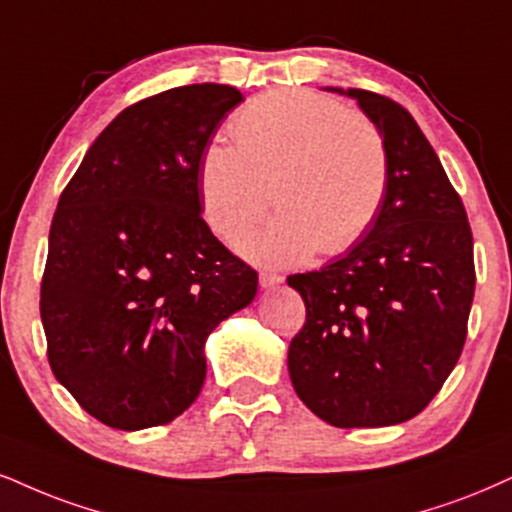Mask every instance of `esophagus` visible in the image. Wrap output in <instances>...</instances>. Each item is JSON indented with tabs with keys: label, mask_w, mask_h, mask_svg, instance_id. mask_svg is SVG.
<instances>
[{
	"label": "esophagus",
	"mask_w": 512,
	"mask_h": 512,
	"mask_svg": "<svg viewBox=\"0 0 512 512\" xmlns=\"http://www.w3.org/2000/svg\"><path fill=\"white\" fill-rule=\"evenodd\" d=\"M258 282H261V287L263 289H270V287H275V285H280V282H285V277H282L280 273H261L258 275Z\"/></svg>",
	"instance_id": "obj_1"
}]
</instances>
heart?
I'll list each match as a JSON object with an SVG mask.
<instances>
[{"instance_id":"obj_1","label":"heart","mask_w":512,"mask_h":512,"mask_svg":"<svg viewBox=\"0 0 512 512\" xmlns=\"http://www.w3.org/2000/svg\"><path fill=\"white\" fill-rule=\"evenodd\" d=\"M235 144L201 154L199 192L208 225L223 239L277 216L242 251L258 263L289 266L315 249L339 256L365 237L389 189L391 161L380 125L337 99L308 90L270 92L232 118Z\"/></svg>"}]
</instances>
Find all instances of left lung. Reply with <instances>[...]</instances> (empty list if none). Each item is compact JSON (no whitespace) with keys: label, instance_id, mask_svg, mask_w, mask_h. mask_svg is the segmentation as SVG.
<instances>
[{"label":"left lung","instance_id":"obj_1","mask_svg":"<svg viewBox=\"0 0 512 512\" xmlns=\"http://www.w3.org/2000/svg\"><path fill=\"white\" fill-rule=\"evenodd\" d=\"M356 99L380 125L391 175L382 211L344 256L289 275L306 323L289 344L294 391L334 427L399 425L456 368L475 296L468 213L413 116L375 92Z\"/></svg>","mask_w":512,"mask_h":512}]
</instances>
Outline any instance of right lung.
Here are the masks:
<instances>
[{
    "instance_id": "1",
    "label": "right lung",
    "mask_w": 512,
    "mask_h": 512,
    "mask_svg": "<svg viewBox=\"0 0 512 512\" xmlns=\"http://www.w3.org/2000/svg\"><path fill=\"white\" fill-rule=\"evenodd\" d=\"M185 85L128 106L61 192L40 289L54 377L113 430L166 425L206 377L204 344L258 275L201 218L199 163L242 102Z\"/></svg>"
}]
</instances>
